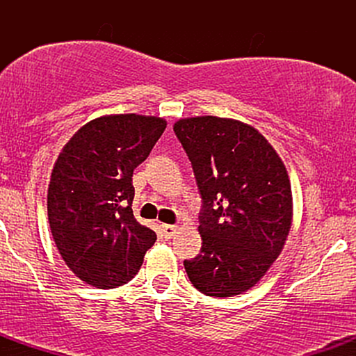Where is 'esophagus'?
Wrapping results in <instances>:
<instances>
[{
    "mask_svg": "<svg viewBox=\"0 0 356 356\" xmlns=\"http://www.w3.org/2000/svg\"><path fill=\"white\" fill-rule=\"evenodd\" d=\"M175 231H177V226H174V224H162V234L165 239L174 238Z\"/></svg>",
    "mask_w": 356,
    "mask_h": 356,
    "instance_id": "obj_1",
    "label": "esophagus"
}]
</instances>
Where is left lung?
<instances>
[{
  "label": "left lung",
  "mask_w": 356,
  "mask_h": 356,
  "mask_svg": "<svg viewBox=\"0 0 356 356\" xmlns=\"http://www.w3.org/2000/svg\"><path fill=\"white\" fill-rule=\"evenodd\" d=\"M174 132L202 199V248L184 268L204 295H241L266 275L288 238L293 197L286 167L266 138L239 120L181 118Z\"/></svg>",
  "instance_id": "1"
}]
</instances>
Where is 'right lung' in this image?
Segmentation results:
<instances>
[{
  "instance_id": "obj_1",
  "label": "right lung",
  "mask_w": 356,
  "mask_h": 356,
  "mask_svg": "<svg viewBox=\"0 0 356 356\" xmlns=\"http://www.w3.org/2000/svg\"><path fill=\"white\" fill-rule=\"evenodd\" d=\"M165 125L164 118L136 113L95 118L56 159L48 186L50 229L67 266L87 284H125L157 239L134 218L132 175Z\"/></svg>"
}]
</instances>
